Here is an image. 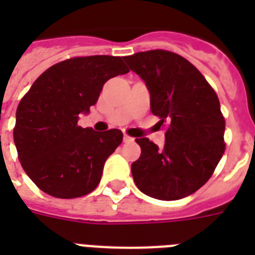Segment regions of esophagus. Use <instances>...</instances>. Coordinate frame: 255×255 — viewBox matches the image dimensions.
Segmentation results:
<instances>
[{
    "mask_svg": "<svg viewBox=\"0 0 255 255\" xmlns=\"http://www.w3.org/2000/svg\"><path fill=\"white\" fill-rule=\"evenodd\" d=\"M123 140H124V143H132V141H133V137H131V136H128V135H124Z\"/></svg>",
    "mask_w": 255,
    "mask_h": 255,
    "instance_id": "esophagus-1",
    "label": "esophagus"
}]
</instances>
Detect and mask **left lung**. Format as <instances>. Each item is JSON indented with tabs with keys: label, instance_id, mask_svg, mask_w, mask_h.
Returning a JSON list of instances; mask_svg holds the SVG:
<instances>
[{
	"label": "left lung",
	"instance_id": "left-lung-1",
	"mask_svg": "<svg viewBox=\"0 0 255 255\" xmlns=\"http://www.w3.org/2000/svg\"><path fill=\"white\" fill-rule=\"evenodd\" d=\"M151 95V111L165 126V144L136 139L141 155L131 170L149 197L172 201L194 193L213 174L225 143V119L217 94L200 71L178 54L151 50L123 58Z\"/></svg>",
	"mask_w": 255,
	"mask_h": 255
}]
</instances>
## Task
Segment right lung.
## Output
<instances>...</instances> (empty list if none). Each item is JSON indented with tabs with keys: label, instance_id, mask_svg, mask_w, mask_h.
Returning a JSON list of instances; mask_svg holds the SVG:
<instances>
[{
	"label": "right lung",
	"instance_id": "right-lung-1",
	"mask_svg": "<svg viewBox=\"0 0 255 255\" xmlns=\"http://www.w3.org/2000/svg\"><path fill=\"white\" fill-rule=\"evenodd\" d=\"M128 71L120 57L71 58L46 70L22 98L14 144L26 174L45 193L75 198L98 186L123 133L82 128L78 119L90 112L108 79Z\"/></svg>",
	"mask_w": 255,
	"mask_h": 255
}]
</instances>
